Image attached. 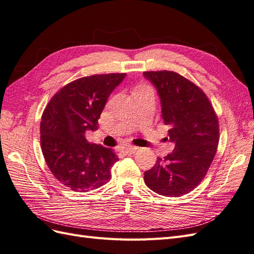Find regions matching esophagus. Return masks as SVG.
I'll list each match as a JSON object with an SVG mask.
<instances>
[{"instance_id": "34e87169", "label": "esophagus", "mask_w": 254, "mask_h": 254, "mask_svg": "<svg viewBox=\"0 0 254 254\" xmlns=\"http://www.w3.org/2000/svg\"><path fill=\"white\" fill-rule=\"evenodd\" d=\"M137 150V147H134V146H128V147H122L120 149L121 152L125 153V155H129V153H133Z\"/></svg>"}]
</instances>
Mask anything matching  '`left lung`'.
Listing matches in <instances>:
<instances>
[{
    "label": "left lung",
    "instance_id": "1",
    "mask_svg": "<svg viewBox=\"0 0 254 254\" xmlns=\"http://www.w3.org/2000/svg\"><path fill=\"white\" fill-rule=\"evenodd\" d=\"M157 88L162 119L175 143L173 152L144 173V181L159 195L178 197L202 181L216 155L219 141L217 115L204 92L172 71L144 72Z\"/></svg>",
    "mask_w": 254,
    "mask_h": 254
}]
</instances>
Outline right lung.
<instances>
[{
    "mask_svg": "<svg viewBox=\"0 0 254 254\" xmlns=\"http://www.w3.org/2000/svg\"><path fill=\"white\" fill-rule=\"evenodd\" d=\"M126 73L87 76L65 84L43 111L40 142L51 173L74 191H90L109 181L119 160L111 148L91 144L86 131L98 128L107 99Z\"/></svg>",
    "mask_w": 254,
    "mask_h": 254,
    "instance_id": "obj_1",
    "label": "right lung"
}]
</instances>
